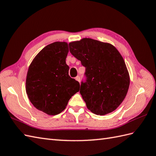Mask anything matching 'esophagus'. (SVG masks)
Listing matches in <instances>:
<instances>
[{"label": "esophagus", "mask_w": 156, "mask_h": 156, "mask_svg": "<svg viewBox=\"0 0 156 156\" xmlns=\"http://www.w3.org/2000/svg\"><path fill=\"white\" fill-rule=\"evenodd\" d=\"M75 79H76V80H77L78 82H80V76H78L76 77Z\"/></svg>", "instance_id": "1"}]
</instances>
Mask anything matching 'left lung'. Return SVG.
I'll list each match as a JSON object with an SVG mask.
<instances>
[{"label":"left lung","mask_w":156,"mask_h":156,"mask_svg":"<svg viewBox=\"0 0 156 156\" xmlns=\"http://www.w3.org/2000/svg\"><path fill=\"white\" fill-rule=\"evenodd\" d=\"M70 52L86 67L80 92L88 109L96 115L114 111L127 94L129 75L123 57L107 42L84 38L69 43Z\"/></svg>","instance_id":"8db88e82"}]
</instances>
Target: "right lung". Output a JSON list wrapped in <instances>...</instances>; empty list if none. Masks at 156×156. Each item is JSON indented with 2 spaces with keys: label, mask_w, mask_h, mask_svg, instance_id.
Segmentation results:
<instances>
[{
  "label": "right lung",
  "mask_w": 156,
  "mask_h": 156,
  "mask_svg": "<svg viewBox=\"0 0 156 156\" xmlns=\"http://www.w3.org/2000/svg\"><path fill=\"white\" fill-rule=\"evenodd\" d=\"M68 44L55 42L39 52L29 66L26 92L37 109L57 115L66 108L71 97L79 92L80 84L68 75L66 63Z\"/></svg>",
  "instance_id": "obj_1"
}]
</instances>
